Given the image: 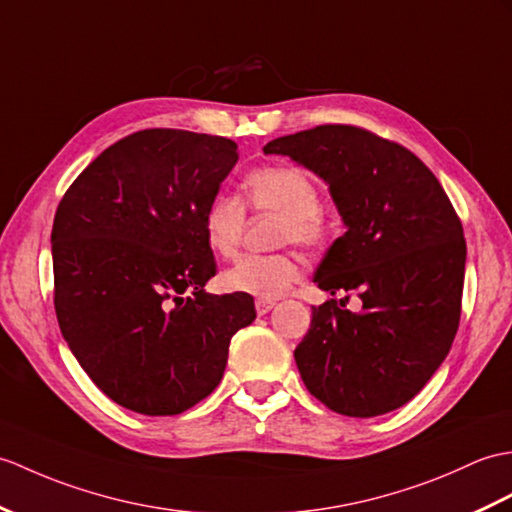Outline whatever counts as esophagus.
<instances>
[{"mask_svg":"<svg viewBox=\"0 0 512 512\" xmlns=\"http://www.w3.org/2000/svg\"><path fill=\"white\" fill-rule=\"evenodd\" d=\"M272 307H275V301H266V299H257L255 301V310H257V314L259 316H264V314H268Z\"/></svg>","mask_w":512,"mask_h":512,"instance_id":"1","label":"esophagus"}]
</instances>
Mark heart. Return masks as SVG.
<instances>
[{
	"mask_svg": "<svg viewBox=\"0 0 512 512\" xmlns=\"http://www.w3.org/2000/svg\"><path fill=\"white\" fill-rule=\"evenodd\" d=\"M248 207L255 211L281 213L277 224V244H299L320 251L331 242L334 227L320 205V189L310 172L299 165L277 163L257 168L244 178ZM246 205L240 196L218 192L202 211L200 227L205 244L213 255L231 257L242 242ZM301 277V261L292 253L244 255L220 275L227 292L279 299Z\"/></svg>",
	"mask_w": 512,
	"mask_h": 512,
	"instance_id": "heart-1",
	"label": "heart"
}]
</instances>
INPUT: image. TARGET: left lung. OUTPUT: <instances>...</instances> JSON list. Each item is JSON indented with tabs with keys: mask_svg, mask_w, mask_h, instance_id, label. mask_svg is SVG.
Masks as SVG:
<instances>
[{
	"mask_svg": "<svg viewBox=\"0 0 512 512\" xmlns=\"http://www.w3.org/2000/svg\"><path fill=\"white\" fill-rule=\"evenodd\" d=\"M329 185L347 233L329 246L314 281L347 294L312 307L294 349L303 384L329 410L379 417L430 382L456 338L467 244L445 189L417 154L349 124L272 139ZM351 291L360 313L343 305Z\"/></svg>",
	"mask_w": 512,
	"mask_h": 512,
	"instance_id": "1",
	"label": "left lung"
}]
</instances>
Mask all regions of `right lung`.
I'll return each instance as SVG.
<instances>
[{"mask_svg":"<svg viewBox=\"0 0 512 512\" xmlns=\"http://www.w3.org/2000/svg\"><path fill=\"white\" fill-rule=\"evenodd\" d=\"M240 159L227 137L148 128L69 185L52 227L54 310L71 353L120 406L172 417L220 384L246 294H207L200 218Z\"/></svg>","mask_w":512,"mask_h":512,"instance_id":"obj_1","label":"right lung"}]
</instances>
